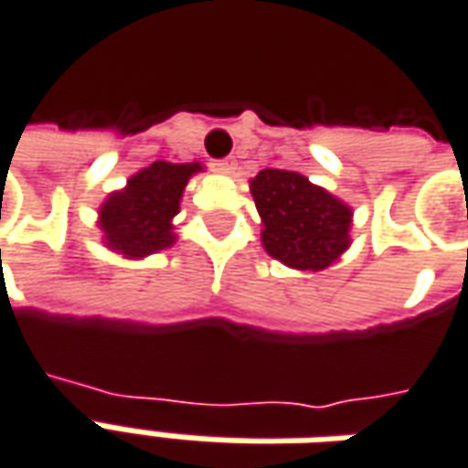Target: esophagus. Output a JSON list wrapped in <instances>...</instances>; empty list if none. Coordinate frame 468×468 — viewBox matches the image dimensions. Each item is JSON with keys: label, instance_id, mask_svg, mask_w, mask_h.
Wrapping results in <instances>:
<instances>
[{"label": "esophagus", "instance_id": "1", "mask_svg": "<svg viewBox=\"0 0 468 468\" xmlns=\"http://www.w3.org/2000/svg\"><path fill=\"white\" fill-rule=\"evenodd\" d=\"M215 170H218V173H222V176H230V173L235 170V160H233V157L218 160V163H215Z\"/></svg>", "mask_w": 468, "mask_h": 468}]
</instances>
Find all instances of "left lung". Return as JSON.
<instances>
[{"instance_id": "left-lung-1", "label": "left lung", "mask_w": 468, "mask_h": 468, "mask_svg": "<svg viewBox=\"0 0 468 468\" xmlns=\"http://www.w3.org/2000/svg\"><path fill=\"white\" fill-rule=\"evenodd\" d=\"M264 250L298 271H318L342 259L352 238V207L295 170L266 168L250 178Z\"/></svg>"}]
</instances>
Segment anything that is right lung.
<instances>
[{"label": "right lung", "instance_id": "right-lung-1", "mask_svg": "<svg viewBox=\"0 0 468 468\" xmlns=\"http://www.w3.org/2000/svg\"><path fill=\"white\" fill-rule=\"evenodd\" d=\"M202 163H165L134 173L123 188L105 197L98 209V228L105 249L123 259H144L150 253L170 249L176 243L173 218L181 209V197Z\"/></svg>", "mask_w": 468, "mask_h": 468}]
</instances>
